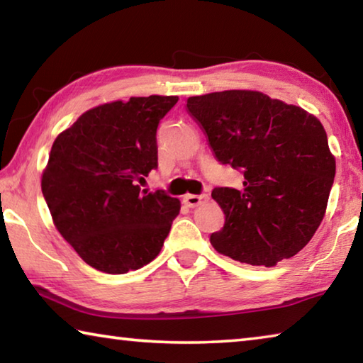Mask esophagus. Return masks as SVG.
<instances>
[{"instance_id":"esophagus-1","label":"esophagus","mask_w":363,"mask_h":363,"mask_svg":"<svg viewBox=\"0 0 363 363\" xmlns=\"http://www.w3.org/2000/svg\"><path fill=\"white\" fill-rule=\"evenodd\" d=\"M208 200V195H184V205H187L189 208H196L200 206L201 203H205V201Z\"/></svg>"}]
</instances>
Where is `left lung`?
I'll use <instances>...</instances> for the list:
<instances>
[{"instance_id":"1","label":"left lung","mask_w":363,"mask_h":363,"mask_svg":"<svg viewBox=\"0 0 363 363\" xmlns=\"http://www.w3.org/2000/svg\"><path fill=\"white\" fill-rule=\"evenodd\" d=\"M214 157L242 169L243 189L211 196L225 223L211 233L218 253L272 267L303 250L327 211L336 162L322 123L259 91L230 89L187 99Z\"/></svg>"}]
</instances>
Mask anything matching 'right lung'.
Here are the masks:
<instances>
[{"label": "right lung", "instance_id": "obj_1", "mask_svg": "<svg viewBox=\"0 0 363 363\" xmlns=\"http://www.w3.org/2000/svg\"><path fill=\"white\" fill-rule=\"evenodd\" d=\"M177 99L102 104L54 140L43 196L60 235L101 272L126 274L155 259L179 214V200L139 186L158 167L157 128Z\"/></svg>", "mask_w": 363, "mask_h": 363}]
</instances>
